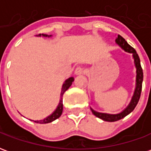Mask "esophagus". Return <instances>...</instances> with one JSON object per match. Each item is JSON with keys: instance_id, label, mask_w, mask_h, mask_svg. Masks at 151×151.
<instances>
[{"instance_id": "34e87169", "label": "esophagus", "mask_w": 151, "mask_h": 151, "mask_svg": "<svg viewBox=\"0 0 151 151\" xmlns=\"http://www.w3.org/2000/svg\"><path fill=\"white\" fill-rule=\"evenodd\" d=\"M74 73H75L76 75H81V74H82L83 73V68L80 67V66L77 67L75 70H74Z\"/></svg>"}]
</instances>
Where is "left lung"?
Instances as JSON below:
<instances>
[{"mask_svg": "<svg viewBox=\"0 0 151 151\" xmlns=\"http://www.w3.org/2000/svg\"><path fill=\"white\" fill-rule=\"evenodd\" d=\"M116 43L127 52L132 53L133 54V58L134 60V65L136 67V86L134 90V93L131 101L127 106L126 108L124 109L123 111L117 114H109V113H104V112H99V111H95L94 109L91 108L92 113L95 115V116L98 118H100L101 120L104 121H108V122H114L117 120H121L122 118L128 116L129 114L131 113L133 111V109L137 104V103L139 101L140 96H141V92H142V81H143V72L142 66H141V62H140V58L136 50L133 47L130 46L129 43H127L126 40H124L122 36H120V35H118V36L116 39Z\"/></svg>", "mask_w": 151, "mask_h": 151, "instance_id": "8db88e82", "label": "left lung"}]
</instances>
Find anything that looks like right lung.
I'll return each instance as SVG.
<instances>
[{
	"instance_id": "obj_1",
	"label": "right lung",
	"mask_w": 151,
	"mask_h": 151,
	"mask_svg": "<svg viewBox=\"0 0 151 151\" xmlns=\"http://www.w3.org/2000/svg\"><path fill=\"white\" fill-rule=\"evenodd\" d=\"M36 36H43V37H52V35H47L45 34H40L37 35ZM74 81V78H73V77H70L68 79H66L65 82L63 83L62 85V88H61V92H60V102L59 104H58V106L56 107V110L53 111L52 113L49 115L48 116H47L46 118H44L43 120H33L35 121V123H39V124H47V123H50V122H52L53 120H56L57 118H59L60 116H61V114H62L63 111V95H64V93L68 90V89L70 87V86L72 85L73 82Z\"/></svg>"
}]
</instances>
